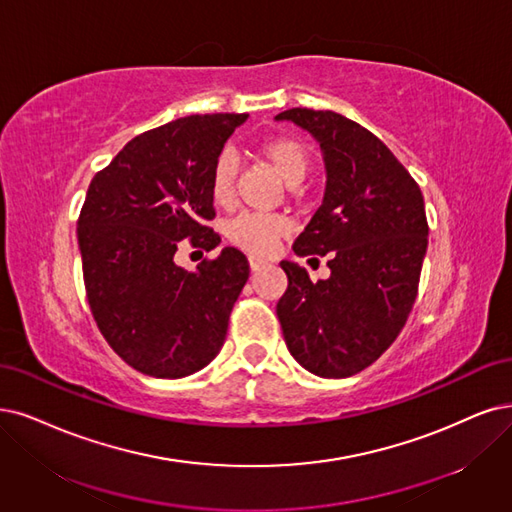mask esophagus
<instances>
[{
    "label": "esophagus",
    "instance_id": "obj_1",
    "mask_svg": "<svg viewBox=\"0 0 512 512\" xmlns=\"http://www.w3.org/2000/svg\"><path fill=\"white\" fill-rule=\"evenodd\" d=\"M249 266H251V270H253V272H259L261 268H266V266H268V261H266V259H259V257H255V255H251V257H249Z\"/></svg>",
    "mask_w": 512,
    "mask_h": 512
}]
</instances>
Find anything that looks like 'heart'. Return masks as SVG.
I'll list each match as a JSON object with an SVG mask.
<instances>
[{"instance_id":"obj_1","label":"heart","mask_w":512,"mask_h":512,"mask_svg":"<svg viewBox=\"0 0 512 512\" xmlns=\"http://www.w3.org/2000/svg\"><path fill=\"white\" fill-rule=\"evenodd\" d=\"M255 154L272 164L276 173L289 185L304 181L312 168V151L295 135H272L255 145ZM238 181V162L232 154H219L211 168V200L215 206H227L234 200ZM291 232V221L285 215L242 213L227 223V240L249 253H270L274 244Z\"/></svg>"}]
</instances>
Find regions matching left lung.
<instances>
[{
  "label": "left lung",
  "mask_w": 512,
  "mask_h": 512,
  "mask_svg": "<svg viewBox=\"0 0 512 512\" xmlns=\"http://www.w3.org/2000/svg\"><path fill=\"white\" fill-rule=\"evenodd\" d=\"M276 120L312 132L327 164L325 200L293 244L329 255L331 276L312 282L280 261L289 287L276 314L295 361L320 377H350L375 363L403 331L418 297L428 246L420 185L365 126L335 111L293 107Z\"/></svg>",
  "instance_id": "obj_1"
}]
</instances>
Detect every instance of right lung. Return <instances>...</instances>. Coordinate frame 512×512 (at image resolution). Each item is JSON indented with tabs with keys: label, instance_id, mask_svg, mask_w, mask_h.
Segmentation results:
<instances>
[{
	"label": "right lung",
	"instance_id": "add662e5",
	"mask_svg": "<svg viewBox=\"0 0 512 512\" xmlns=\"http://www.w3.org/2000/svg\"><path fill=\"white\" fill-rule=\"evenodd\" d=\"M246 113L187 116L141 132L92 177L78 217L84 287L97 327L122 361L185 377L219 354L249 261L234 249L196 270L175 263L183 242H221L211 168Z\"/></svg>",
	"mask_w": 512,
	"mask_h": 512
}]
</instances>
